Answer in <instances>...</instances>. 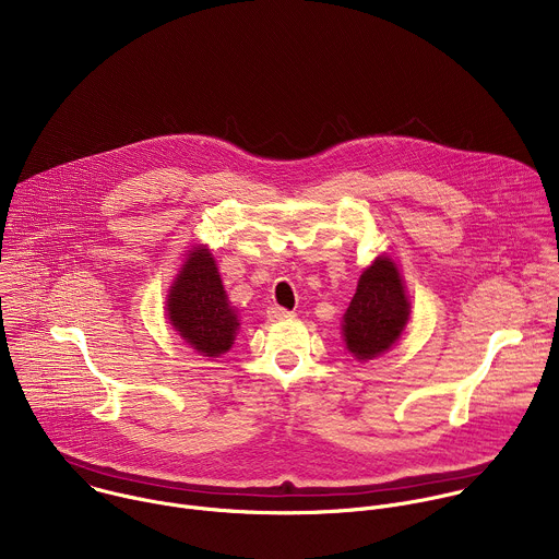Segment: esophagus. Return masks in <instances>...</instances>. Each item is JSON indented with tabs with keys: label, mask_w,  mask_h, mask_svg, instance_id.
Returning a JSON list of instances; mask_svg holds the SVG:
<instances>
[{
	"label": "esophagus",
	"mask_w": 559,
	"mask_h": 559,
	"mask_svg": "<svg viewBox=\"0 0 559 559\" xmlns=\"http://www.w3.org/2000/svg\"><path fill=\"white\" fill-rule=\"evenodd\" d=\"M292 316V311L289 309H285V307H270V318L272 321H283V318H289Z\"/></svg>",
	"instance_id": "1"
}]
</instances>
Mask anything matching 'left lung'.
<instances>
[{
  "instance_id": "obj_1",
  "label": "left lung",
  "mask_w": 559,
  "mask_h": 559,
  "mask_svg": "<svg viewBox=\"0 0 559 559\" xmlns=\"http://www.w3.org/2000/svg\"><path fill=\"white\" fill-rule=\"evenodd\" d=\"M409 318L401 274L389 259L378 257L360 276L358 289L345 311V343L358 360L386 352L403 334Z\"/></svg>"
}]
</instances>
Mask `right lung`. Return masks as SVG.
I'll return each instance as SVG.
<instances>
[{"mask_svg": "<svg viewBox=\"0 0 559 559\" xmlns=\"http://www.w3.org/2000/svg\"><path fill=\"white\" fill-rule=\"evenodd\" d=\"M168 316L186 343L203 356H218L231 347L238 321L227 305L214 259L205 248L188 257L170 289Z\"/></svg>", "mask_w": 559, "mask_h": 559, "instance_id": "obj_1", "label": "right lung"}]
</instances>
